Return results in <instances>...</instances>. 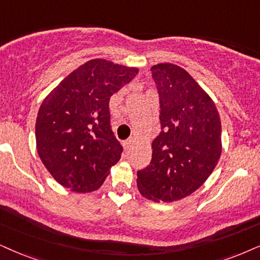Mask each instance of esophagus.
<instances>
[{
  "label": "esophagus",
  "instance_id": "34e87169",
  "mask_svg": "<svg viewBox=\"0 0 260 260\" xmlns=\"http://www.w3.org/2000/svg\"><path fill=\"white\" fill-rule=\"evenodd\" d=\"M133 143H134L133 138H129V139H127L126 141H124V147H126V149H129V147L132 146Z\"/></svg>",
  "mask_w": 260,
  "mask_h": 260
}]
</instances>
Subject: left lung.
<instances>
[{
	"instance_id": "obj_1",
	"label": "left lung",
	"mask_w": 260,
	"mask_h": 260,
	"mask_svg": "<svg viewBox=\"0 0 260 260\" xmlns=\"http://www.w3.org/2000/svg\"><path fill=\"white\" fill-rule=\"evenodd\" d=\"M159 97L160 133L152 159L137 173L138 189L153 202H175L199 188L222 152L218 111L209 94L183 68L151 67Z\"/></svg>"
}]
</instances>
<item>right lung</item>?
<instances>
[{"mask_svg": "<svg viewBox=\"0 0 260 260\" xmlns=\"http://www.w3.org/2000/svg\"><path fill=\"white\" fill-rule=\"evenodd\" d=\"M137 74L138 68L94 58L43 101L36 121L37 151L60 185L79 193L103 185L123 151L111 131L110 97Z\"/></svg>", "mask_w": 260, "mask_h": 260, "instance_id": "obj_1", "label": "right lung"}]
</instances>
